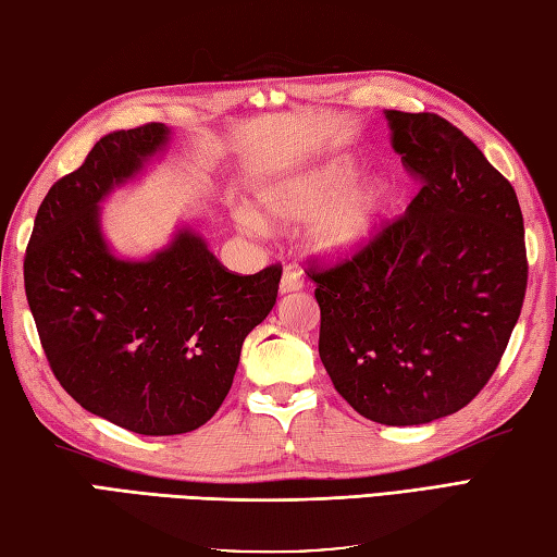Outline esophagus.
Wrapping results in <instances>:
<instances>
[{"mask_svg": "<svg viewBox=\"0 0 557 557\" xmlns=\"http://www.w3.org/2000/svg\"><path fill=\"white\" fill-rule=\"evenodd\" d=\"M302 274L296 264H286L283 269V276H281V293H293V290H300L302 288Z\"/></svg>", "mask_w": 557, "mask_h": 557, "instance_id": "esophagus-1", "label": "esophagus"}]
</instances>
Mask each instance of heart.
Masks as SVG:
<instances>
[{"instance_id": "obj_1", "label": "heart", "mask_w": 557, "mask_h": 557, "mask_svg": "<svg viewBox=\"0 0 557 557\" xmlns=\"http://www.w3.org/2000/svg\"><path fill=\"white\" fill-rule=\"evenodd\" d=\"M356 172L344 162H327L261 188L255 215L245 213L249 227L293 225L310 220V245L330 257L351 255L363 247L385 215L381 191H349Z\"/></svg>"}]
</instances>
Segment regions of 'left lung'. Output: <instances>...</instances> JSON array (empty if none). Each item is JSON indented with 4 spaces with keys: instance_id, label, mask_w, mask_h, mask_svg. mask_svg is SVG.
I'll use <instances>...</instances> for the list:
<instances>
[{
    "instance_id": "left-lung-1",
    "label": "left lung",
    "mask_w": 557,
    "mask_h": 557,
    "mask_svg": "<svg viewBox=\"0 0 557 557\" xmlns=\"http://www.w3.org/2000/svg\"><path fill=\"white\" fill-rule=\"evenodd\" d=\"M422 182L405 215L318 283L320 359L356 412L387 426L458 412L499 366L527 296L513 186L436 113L385 111Z\"/></svg>"
}]
</instances>
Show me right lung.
<instances>
[{
    "label": "right lung",
    "instance_id": "1",
    "mask_svg": "<svg viewBox=\"0 0 557 557\" xmlns=\"http://www.w3.org/2000/svg\"><path fill=\"white\" fill-rule=\"evenodd\" d=\"M170 138L164 123L103 135L52 184L24 259L28 308L60 385L87 412L145 436L194 432L218 412L281 281V264L230 274L191 227L148 259L113 255L99 203Z\"/></svg>",
    "mask_w": 557,
    "mask_h": 557
}]
</instances>
